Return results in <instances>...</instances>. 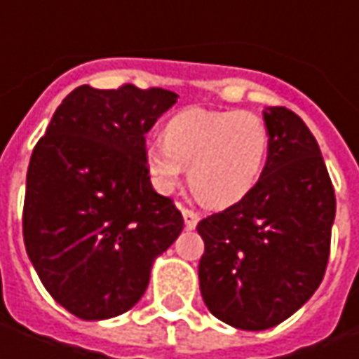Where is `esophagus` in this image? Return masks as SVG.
Listing matches in <instances>:
<instances>
[{"label": "esophagus", "instance_id": "esophagus-1", "mask_svg": "<svg viewBox=\"0 0 359 359\" xmlns=\"http://www.w3.org/2000/svg\"><path fill=\"white\" fill-rule=\"evenodd\" d=\"M182 214H184V222H186L187 229H194L196 226H198V222H200V214H198V212L184 208V210H182Z\"/></svg>", "mask_w": 359, "mask_h": 359}]
</instances>
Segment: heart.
<instances>
[{"label":"heart","mask_w":359,"mask_h":359,"mask_svg":"<svg viewBox=\"0 0 359 359\" xmlns=\"http://www.w3.org/2000/svg\"><path fill=\"white\" fill-rule=\"evenodd\" d=\"M269 131L252 111L187 107L163 130V142L145 145V168L161 191L180 186L189 168L194 196L210 208L240 201L266 168Z\"/></svg>","instance_id":"heart-1"}]
</instances>
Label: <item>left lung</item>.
Listing matches in <instances>:
<instances>
[{
  "instance_id": "obj_1",
  "label": "left lung",
  "mask_w": 359,
  "mask_h": 359,
  "mask_svg": "<svg viewBox=\"0 0 359 359\" xmlns=\"http://www.w3.org/2000/svg\"><path fill=\"white\" fill-rule=\"evenodd\" d=\"M266 168L250 194L198 224L205 250L200 290L217 320L268 330L297 311L322 283L336 196L320 145L292 109L264 111Z\"/></svg>"
}]
</instances>
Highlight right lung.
<instances>
[{
  "instance_id": "add662e5",
  "label": "right lung",
  "mask_w": 359,
  "mask_h": 359,
  "mask_svg": "<svg viewBox=\"0 0 359 359\" xmlns=\"http://www.w3.org/2000/svg\"><path fill=\"white\" fill-rule=\"evenodd\" d=\"M173 91L79 86L35 144L23 201V241L51 297L81 320L133 308L151 264L184 229L182 212L151 187L145 133Z\"/></svg>"
}]
</instances>
